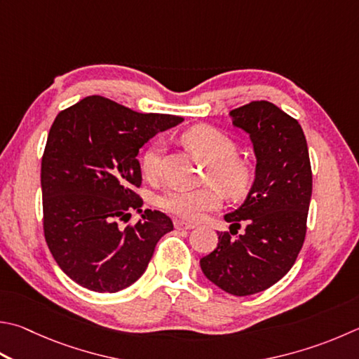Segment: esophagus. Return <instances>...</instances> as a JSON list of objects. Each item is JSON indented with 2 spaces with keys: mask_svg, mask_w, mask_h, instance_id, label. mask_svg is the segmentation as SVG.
Listing matches in <instances>:
<instances>
[{
  "mask_svg": "<svg viewBox=\"0 0 359 359\" xmlns=\"http://www.w3.org/2000/svg\"><path fill=\"white\" fill-rule=\"evenodd\" d=\"M174 227L177 231H190V229H194V224L185 223V221H182V219H175L174 221Z\"/></svg>",
  "mask_w": 359,
  "mask_h": 359,
  "instance_id": "obj_1",
  "label": "esophagus"
}]
</instances>
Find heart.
<instances>
[{
  "mask_svg": "<svg viewBox=\"0 0 359 359\" xmlns=\"http://www.w3.org/2000/svg\"><path fill=\"white\" fill-rule=\"evenodd\" d=\"M182 142L208 165L207 179L212 180L227 198L240 199L250 191L254 182V166L238 157L237 142L229 135L212 126H196L182 135ZM161 142L154 141L141 155V169L147 179L157 177ZM158 204L168 213L187 221H198L205 212L221 204V193L215 187L199 190H168Z\"/></svg>",
  "mask_w": 359,
  "mask_h": 359,
  "instance_id": "obj_1",
  "label": "heart"
}]
</instances>
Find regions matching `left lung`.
<instances>
[{
    "label": "left lung",
    "mask_w": 359,
    "mask_h": 359,
    "mask_svg": "<svg viewBox=\"0 0 359 359\" xmlns=\"http://www.w3.org/2000/svg\"><path fill=\"white\" fill-rule=\"evenodd\" d=\"M229 114L233 127L250 135L256 177L243 204L224 215L231 232H218V246L201 259V270L219 289L246 297L271 287L295 264L306 236L312 171L303 128L281 108L257 100ZM242 224L245 232L239 234Z\"/></svg>",
    "instance_id": "left-lung-1"
}]
</instances>
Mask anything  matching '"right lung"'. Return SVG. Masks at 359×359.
Returning <instances> with one entry per match:
<instances>
[{
	"instance_id": "right-lung-1",
	"label": "right lung",
	"mask_w": 359,
	"mask_h": 359,
	"mask_svg": "<svg viewBox=\"0 0 359 359\" xmlns=\"http://www.w3.org/2000/svg\"><path fill=\"white\" fill-rule=\"evenodd\" d=\"M182 117L136 113L89 95L56 116L41 169L43 233L66 275L89 290L114 293L138 281L155 245L174 229L158 210L142 212L140 149Z\"/></svg>"
}]
</instances>
